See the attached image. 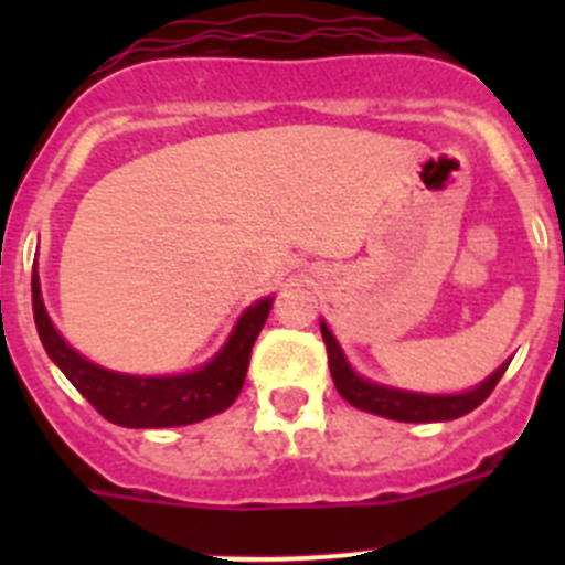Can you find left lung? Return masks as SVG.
<instances>
[{
    "label": "left lung",
    "mask_w": 565,
    "mask_h": 565,
    "mask_svg": "<svg viewBox=\"0 0 565 565\" xmlns=\"http://www.w3.org/2000/svg\"><path fill=\"white\" fill-rule=\"evenodd\" d=\"M322 328V339L328 348V367H331L333 384H337L339 396L344 402H351L353 407L373 416L393 418V422H411V424H427V422H452L467 413H472L489 393L495 391V384L501 382L503 371L509 362H503L495 373H489L481 384H476L472 391L463 393H416L402 391V387H391V384H379L373 379L359 376L351 367L344 351L339 348L337 337L331 328L326 326V319L319 322Z\"/></svg>",
    "instance_id": "8db88e82"
}]
</instances>
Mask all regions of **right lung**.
<instances>
[{
  "mask_svg": "<svg viewBox=\"0 0 565 565\" xmlns=\"http://www.w3.org/2000/svg\"><path fill=\"white\" fill-rule=\"evenodd\" d=\"M30 291H33V319L47 356L107 422L135 430L183 427L232 407L246 382L254 339L266 326L274 302V297H263L239 313L221 351L198 371L174 373V376H132V373L107 371L67 344V339L47 317L36 266H33Z\"/></svg>",
  "mask_w": 565,
  "mask_h": 565,
  "instance_id": "add662e5",
  "label": "right lung"
}]
</instances>
